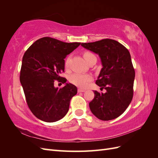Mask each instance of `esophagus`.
<instances>
[{
    "mask_svg": "<svg viewBox=\"0 0 158 158\" xmlns=\"http://www.w3.org/2000/svg\"><path fill=\"white\" fill-rule=\"evenodd\" d=\"M85 90L84 89H80V88H78V92L80 93V92H84Z\"/></svg>",
    "mask_w": 158,
    "mask_h": 158,
    "instance_id": "obj_1",
    "label": "esophagus"
}]
</instances>
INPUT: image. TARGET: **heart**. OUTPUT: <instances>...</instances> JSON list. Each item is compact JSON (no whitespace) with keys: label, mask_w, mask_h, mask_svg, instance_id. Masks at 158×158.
Listing matches in <instances>:
<instances>
[{"label":"heart","mask_w":158,"mask_h":158,"mask_svg":"<svg viewBox=\"0 0 158 158\" xmlns=\"http://www.w3.org/2000/svg\"><path fill=\"white\" fill-rule=\"evenodd\" d=\"M85 61L88 64L90 63L94 60H97L96 56L92 52L89 51H85L83 55ZM70 59L68 58L66 60L65 66L68 67L69 64ZM92 80V77L89 74H84L81 73H74L69 76V81L71 84H73L76 86L80 88H85L88 83Z\"/></svg>","instance_id":"heart-1"}]
</instances>
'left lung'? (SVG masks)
I'll return each mask as SVG.
<instances>
[{
    "instance_id": "8db88e82",
    "label": "left lung",
    "mask_w": 158,
    "mask_h": 158,
    "mask_svg": "<svg viewBox=\"0 0 158 158\" xmlns=\"http://www.w3.org/2000/svg\"><path fill=\"white\" fill-rule=\"evenodd\" d=\"M81 45L98 54L103 66L95 84L106 92L94 91V98L89 103L91 111L102 121L116 118L125 112L133 97L135 71L130 52L111 39L82 43Z\"/></svg>"
}]
</instances>
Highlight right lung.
<instances>
[{"label":"right lung","mask_w":158,"mask_h":158,"mask_svg":"<svg viewBox=\"0 0 158 158\" xmlns=\"http://www.w3.org/2000/svg\"><path fill=\"white\" fill-rule=\"evenodd\" d=\"M81 43H65L49 37L35 41L23 56L20 80L28 107L40 120L52 123L69 111L70 102L77 94L74 85L60 76L64 72V59ZM57 80L65 83L55 88Z\"/></svg>","instance_id":"1"}]
</instances>
